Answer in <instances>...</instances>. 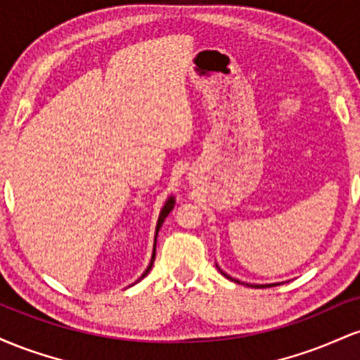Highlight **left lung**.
I'll return each instance as SVG.
<instances>
[{"label":"left lung","instance_id":"1","mask_svg":"<svg viewBox=\"0 0 360 360\" xmlns=\"http://www.w3.org/2000/svg\"><path fill=\"white\" fill-rule=\"evenodd\" d=\"M218 271H220L221 274L225 276V278H229L230 281H235V283H238V284H245V286H249V288H271V286H276V284H279V283H276V284H249V283H240V281H238V279H235V278H232V276L226 274V272H223L220 267H218Z\"/></svg>","mask_w":360,"mask_h":360}]
</instances>
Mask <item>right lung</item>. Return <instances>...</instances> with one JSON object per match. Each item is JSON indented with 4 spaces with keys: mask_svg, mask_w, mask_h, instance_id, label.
Instances as JSON below:
<instances>
[{
    "mask_svg": "<svg viewBox=\"0 0 360 360\" xmlns=\"http://www.w3.org/2000/svg\"><path fill=\"white\" fill-rule=\"evenodd\" d=\"M174 205H176V200H174V196H169L167 200H166V203H164V206H162V210H160V213H159V220H157V226H155V240H154V250H152V257H150V262H148V266H147V269L143 271V274L140 276V278L135 281V283H139L140 279H143L146 278V276L148 274V272H150V269H152V266H154V259H155V243H157V235H159V230H160V226H162V223H164V220H166V217L169 213L172 212V208H174ZM134 283V284H135Z\"/></svg>",
    "mask_w": 360,
    "mask_h": 360,
    "instance_id": "obj_1",
    "label": "right lung"
}]
</instances>
